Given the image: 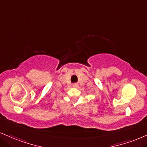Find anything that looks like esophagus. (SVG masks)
<instances>
[{
    "label": "esophagus",
    "mask_w": 147,
    "mask_h": 147,
    "mask_svg": "<svg viewBox=\"0 0 147 147\" xmlns=\"http://www.w3.org/2000/svg\"><path fill=\"white\" fill-rule=\"evenodd\" d=\"M72 86H73L74 88H77V87H78V84H74L73 85H72Z\"/></svg>",
    "instance_id": "1"
}]
</instances>
